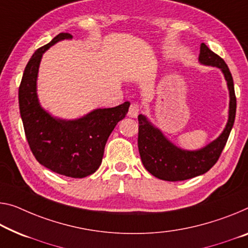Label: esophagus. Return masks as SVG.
Returning a JSON list of instances; mask_svg holds the SVG:
<instances>
[{"mask_svg": "<svg viewBox=\"0 0 248 248\" xmlns=\"http://www.w3.org/2000/svg\"><path fill=\"white\" fill-rule=\"evenodd\" d=\"M139 113H140L139 105H137V104H132L131 106H129V109H128V116L129 117L136 119L137 115H139Z\"/></svg>", "mask_w": 248, "mask_h": 248, "instance_id": "34e87169", "label": "esophagus"}]
</instances>
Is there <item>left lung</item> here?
<instances>
[{"instance_id": "obj_1", "label": "left lung", "mask_w": 248, "mask_h": 248, "mask_svg": "<svg viewBox=\"0 0 248 248\" xmlns=\"http://www.w3.org/2000/svg\"><path fill=\"white\" fill-rule=\"evenodd\" d=\"M199 62L202 65L219 68L224 75L230 94L226 125L222 133L207 145L199 150H185L170 142L161 128L152 123L147 116L140 114L137 144L140 159L148 172L159 180L184 181L206 173L218 159L233 128L236 115V97L230 68L222 58L211 51L204 43H202L200 47Z\"/></svg>"}]
</instances>
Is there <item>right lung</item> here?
<instances>
[{
	"label": "right lung",
	"instance_id": "1",
	"mask_svg": "<svg viewBox=\"0 0 248 248\" xmlns=\"http://www.w3.org/2000/svg\"><path fill=\"white\" fill-rule=\"evenodd\" d=\"M72 37L60 33L32 55L18 89V105L26 140L37 162L54 173L82 178L98 170L108 136L127 114L129 103L95 108L74 120L52 115L41 105L37 78L43 54L53 45Z\"/></svg>",
	"mask_w": 248,
	"mask_h": 248
}]
</instances>
